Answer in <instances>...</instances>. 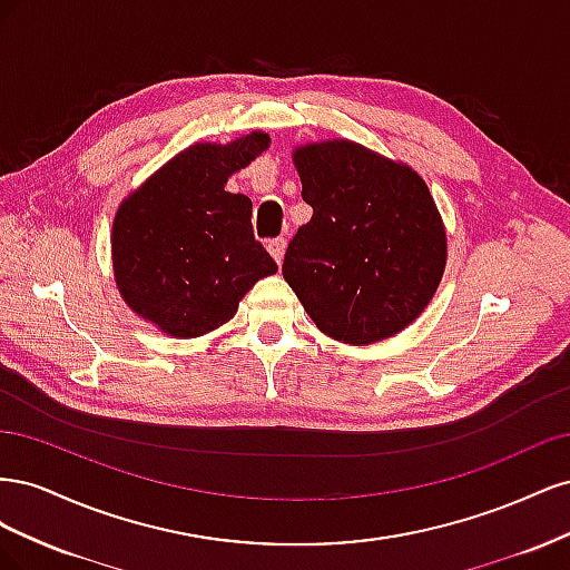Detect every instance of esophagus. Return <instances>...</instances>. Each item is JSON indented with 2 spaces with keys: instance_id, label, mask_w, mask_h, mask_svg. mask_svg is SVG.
I'll use <instances>...</instances> for the list:
<instances>
[{
  "instance_id": "34e87169",
  "label": "esophagus",
  "mask_w": 570,
  "mask_h": 570,
  "mask_svg": "<svg viewBox=\"0 0 570 570\" xmlns=\"http://www.w3.org/2000/svg\"><path fill=\"white\" fill-rule=\"evenodd\" d=\"M268 254L273 256L275 264H283V256H285V239L278 237V239H271V243L266 245Z\"/></svg>"
}]
</instances>
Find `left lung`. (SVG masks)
<instances>
[{
    "label": "left lung",
    "mask_w": 570,
    "mask_h": 570,
    "mask_svg": "<svg viewBox=\"0 0 570 570\" xmlns=\"http://www.w3.org/2000/svg\"><path fill=\"white\" fill-rule=\"evenodd\" d=\"M292 161L314 216L287 245L283 278L304 312L352 347L402 333L446 266V230L425 180L342 137L299 145Z\"/></svg>",
    "instance_id": "1"
}]
</instances>
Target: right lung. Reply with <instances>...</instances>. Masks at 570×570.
<instances>
[{"instance_id": "add662e5", "label": "right lung", "mask_w": 570, "mask_h": 570, "mask_svg": "<svg viewBox=\"0 0 570 570\" xmlns=\"http://www.w3.org/2000/svg\"><path fill=\"white\" fill-rule=\"evenodd\" d=\"M262 130L228 145L197 142L120 202L111 228L120 297L170 337L228 323L256 281L278 271L252 230V199L226 183L266 151Z\"/></svg>"}]
</instances>
